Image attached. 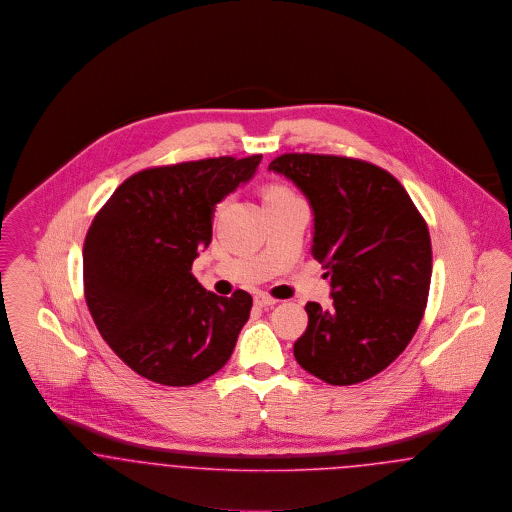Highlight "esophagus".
<instances>
[{
    "label": "esophagus",
    "mask_w": 512,
    "mask_h": 512,
    "mask_svg": "<svg viewBox=\"0 0 512 512\" xmlns=\"http://www.w3.org/2000/svg\"><path fill=\"white\" fill-rule=\"evenodd\" d=\"M254 302H256V306H273L277 302V298H273V296L264 293V291H258L254 295Z\"/></svg>",
    "instance_id": "obj_1"
}]
</instances>
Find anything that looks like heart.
<instances>
[{"label": "heart", "mask_w": 512, "mask_h": 512, "mask_svg": "<svg viewBox=\"0 0 512 512\" xmlns=\"http://www.w3.org/2000/svg\"><path fill=\"white\" fill-rule=\"evenodd\" d=\"M289 194H293V190L287 189L285 185H268L264 189V202L277 200V198H283V196H289Z\"/></svg>", "instance_id": "1"}]
</instances>
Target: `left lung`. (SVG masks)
Segmentation results:
<instances>
[{"instance_id":"1","label":"left lung","mask_w":512,"mask_h":512,"mask_svg":"<svg viewBox=\"0 0 512 512\" xmlns=\"http://www.w3.org/2000/svg\"><path fill=\"white\" fill-rule=\"evenodd\" d=\"M314 210L312 256L331 275L333 306L308 302L296 362L329 385L383 372L424 318L431 281L426 219L403 185L374 163L283 154L269 163Z\"/></svg>"}]
</instances>
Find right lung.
<instances>
[{"label":"right lung","instance_id":"1","mask_svg":"<svg viewBox=\"0 0 512 512\" xmlns=\"http://www.w3.org/2000/svg\"><path fill=\"white\" fill-rule=\"evenodd\" d=\"M262 154L142 169L98 210L82 248L94 323L133 372L189 387L219 372L250 316L252 296H217L190 273L212 243L217 202L246 183Z\"/></svg>","mask_w":512,"mask_h":512}]
</instances>
